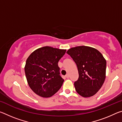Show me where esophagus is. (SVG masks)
Returning <instances> with one entry per match:
<instances>
[{
    "label": "esophagus",
    "instance_id": "obj_1",
    "mask_svg": "<svg viewBox=\"0 0 122 122\" xmlns=\"http://www.w3.org/2000/svg\"><path fill=\"white\" fill-rule=\"evenodd\" d=\"M65 77H66V78H68L69 77V75L68 74H66V76H65Z\"/></svg>",
    "mask_w": 122,
    "mask_h": 122
}]
</instances>
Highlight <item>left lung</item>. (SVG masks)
I'll return each mask as SVG.
<instances>
[{
    "label": "left lung",
    "mask_w": 122,
    "mask_h": 122,
    "mask_svg": "<svg viewBox=\"0 0 122 122\" xmlns=\"http://www.w3.org/2000/svg\"><path fill=\"white\" fill-rule=\"evenodd\" d=\"M67 53L77 67L79 76L74 82L76 92L83 97L94 96L105 81L106 59L96 49L85 46L70 48Z\"/></svg>",
    "instance_id": "8db88e82"
}]
</instances>
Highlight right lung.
<instances>
[{
	"instance_id": "add662e5",
	"label": "right lung",
	"mask_w": 122,
	"mask_h": 122,
	"mask_svg": "<svg viewBox=\"0 0 122 122\" xmlns=\"http://www.w3.org/2000/svg\"><path fill=\"white\" fill-rule=\"evenodd\" d=\"M66 51L45 46L34 51L27 59L25 67L27 81L38 95L49 97L61 88L64 80L60 75L58 62Z\"/></svg>"
}]
</instances>
